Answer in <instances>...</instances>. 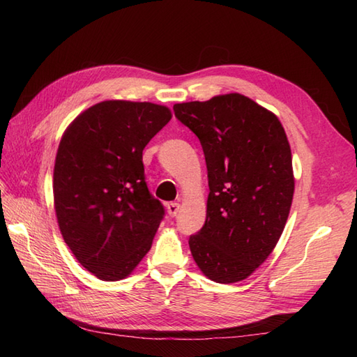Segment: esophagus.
<instances>
[{
    "mask_svg": "<svg viewBox=\"0 0 357 357\" xmlns=\"http://www.w3.org/2000/svg\"><path fill=\"white\" fill-rule=\"evenodd\" d=\"M179 208H181V206L178 202H170V204H167V213H169V216L170 218H174L176 216L178 213H179Z\"/></svg>",
    "mask_w": 357,
    "mask_h": 357,
    "instance_id": "obj_1",
    "label": "esophagus"
}]
</instances>
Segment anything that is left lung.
I'll return each mask as SVG.
<instances>
[{"mask_svg": "<svg viewBox=\"0 0 357 357\" xmlns=\"http://www.w3.org/2000/svg\"><path fill=\"white\" fill-rule=\"evenodd\" d=\"M198 136L208 172L206 224L188 241L204 276L247 279L284 231L294 193L291 149L275 113L241 93L173 105Z\"/></svg>", "mask_w": 357, "mask_h": 357, "instance_id": "1", "label": "left lung"}]
</instances>
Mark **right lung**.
Listing matches in <instances>:
<instances>
[{"mask_svg": "<svg viewBox=\"0 0 357 357\" xmlns=\"http://www.w3.org/2000/svg\"><path fill=\"white\" fill-rule=\"evenodd\" d=\"M172 119L165 105L109 100L75 118L59 141L53 202L77 261L101 280L138 267L164 216L144 181L142 150Z\"/></svg>", "mask_w": 357, "mask_h": 357, "instance_id": "add662e5", "label": "right lung"}]
</instances>
